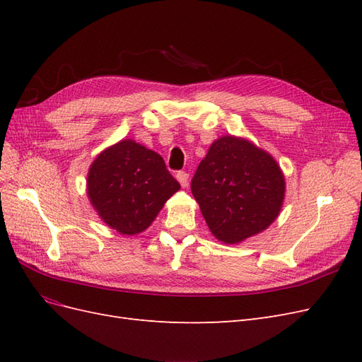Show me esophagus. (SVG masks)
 <instances>
[{
    "instance_id": "esophagus-1",
    "label": "esophagus",
    "mask_w": 362,
    "mask_h": 362,
    "mask_svg": "<svg viewBox=\"0 0 362 362\" xmlns=\"http://www.w3.org/2000/svg\"><path fill=\"white\" fill-rule=\"evenodd\" d=\"M177 180L181 184V187L185 189L189 185V173L187 172H178L177 173Z\"/></svg>"
}]
</instances>
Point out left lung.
I'll list each match as a JSON object with an SVG mask.
<instances>
[{
  "mask_svg": "<svg viewBox=\"0 0 362 362\" xmlns=\"http://www.w3.org/2000/svg\"><path fill=\"white\" fill-rule=\"evenodd\" d=\"M190 187L211 234L228 245L264 231L275 222L286 196L276 160L234 136L213 141Z\"/></svg>",
  "mask_w": 362,
  "mask_h": 362,
  "instance_id": "8db88e82",
  "label": "left lung"
}]
</instances>
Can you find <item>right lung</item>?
<instances>
[{
    "mask_svg": "<svg viewBox=\"0 0 362 362\" xmlns=\"http://www.w3.org/2000/svg\"><path fill=\"white\" fill-rule=\"evenodd\" d=\"M181 189L164 160L134 140L104 149L87 173V194L103 221L119 234L144 233Z\"/></svg>",
    "mask_w": 362,
    "mask_h": 362,
    "instance_id": "1",
    "label": "right lung"
}]
</instances>
